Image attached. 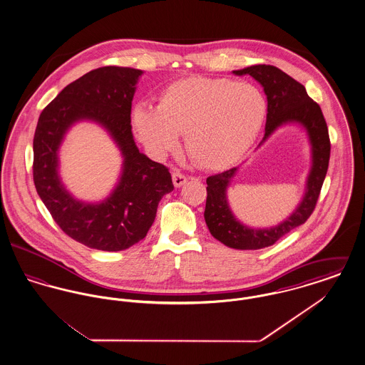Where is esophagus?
Returning a JSON list of instances; mask_svg holds the SVG:
<instances>
[{"instance_id": "1", "label": "esophagus", "mask_w": 365, "mask_h": 365, "mask_svg": "<svg viewBox=\"0 0 365 365\" xmlns=\"http://www.w3.org/2000/svg\"><path fill=\"white\" fill-rule=\"evenodd\" d=\"M173 182H174L175 187H180L187 182V176H185L180 171H174L173 173Z\"/></svg>"}]
</instances>
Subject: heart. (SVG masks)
<instances>
[{"mask_svg":"<svg viewBox=\"0 0 365 365\" xmlns=\"http://www.w3.org/2000/svg\"><path fill=\"white\" fill-rule=\"evenodd\" d=\"M267 109V98L255 85L189 76L164 87L157 106L135 105L131 120L140 142L153 155L174 152L178 134H185L186 150L198 167L225 170L253 145Z\"/></svg>","mask_w":365,"mask_h":365,"instance_id":"b5f03b06","label":"heart"}]
</instances>
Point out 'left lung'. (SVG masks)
Returning a JSON list of instances; mask_svg holds the SVG:
<instances>
[{
  "mask_svg": "<svg viewBox=\"0 0 365 365\" xmlns=\"http://www.w3.org/2000/svg\"><path fill=\"white\" fill-rule=\"evenodd\" d=\"M235 75H250L255 78L267 96V123L262 145L268 137L283 124H301L308 134L312 150V167L307 178L305 194L294 212L278 226L252 228L241 223L231 212L227 201V187L237 173V167L225 173L212 175L207 179V205L204 217L210 234L228 247L240 250H256L271 246L304 225L312 215L330 161V137L327 123L319 104L308 96L305 87L286 72L274 66H252L232 71ZM259 145V146H260Z\"/></svg>",
  "mask_w": 365,
  "mask_h": 365,
  "instance_id": "1",
  "label": "left lung"
}]
</instances>
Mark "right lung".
<instances>
[{
	"instance_id": "add662e5",
	"label": "right lung",
	"mask_w": 365,
	"mask_h": 365,
	"mask_svg": "<svg viewBox=\"0 0 365 365\" xmlns=\"http://www.w3.org/2000/svg\"><path fill=\"white\" fill-rule=\"evenodd\" d=\"M143 72L101 67L64 87L48 105L35 130V189L58 227L87 247L119 252L143 240L153 225L163 195L174 190L168 168L152 161L131 133V103ZM91 120L103 125L123 152L121 179L98 205L75 200L58 176V149L72 123Z\"/></svg>"
}]
</instances>
